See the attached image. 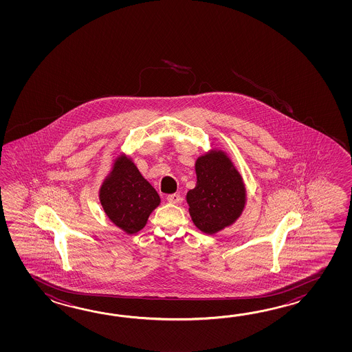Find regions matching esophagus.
Segmentation results:
<instances>
[{"label":"esophagus","mask_w":352,"mask_h":352,"mask_svg":"<svg viewBox=\"0 0 352 352\" xmlns=\"http://www.w3.org/2000/svg\"><path fill=\"white\" fill-rule=\"evenodd\" d=\"M167 201L171 202V204H179L181 201V196L179 194L168 195Z\"/></svg>","instance_id":"esophagus-1"}]
</instances>
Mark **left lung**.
Segmentation results:
<instances>
[{
    "label": "left lung",
    "mask_w": 352,
    "mask_h": 352,
    "mask_svg": "<svg viewBox=\"0 0 352 352\" xmlns=\"http://www.w3.org/2000/svg\"><path fill=\"white\" fill-rule=\"evenodd\" d=\"M196 186L186 195L194 224L215 234L241 215L247 201L245 186L238 170L223 151H211L196 160Z\"/></svg>",
    "instance_id": "8db88e82"
}]
</instances>
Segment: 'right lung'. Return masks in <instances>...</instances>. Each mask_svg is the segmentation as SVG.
<instances>
[{"instance_id": "obj_1", "label": "right lung", "mask_w": 352, "mask_h": 352, "mask_svg": "<svg viewBox=\"0 0 352 352\" xmlns=\"http://www.w3.org/2000/svg\"><path fill=\"white\" fill-rule=\"evenodd\" d=\"M99 200L113 224L127 234L143 229L161 202L157 191L126 155L114 161L112 171L99 190Z\"/></svg>"}]
</instances>
